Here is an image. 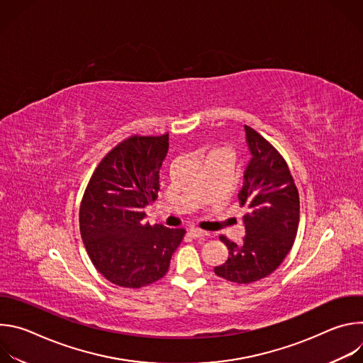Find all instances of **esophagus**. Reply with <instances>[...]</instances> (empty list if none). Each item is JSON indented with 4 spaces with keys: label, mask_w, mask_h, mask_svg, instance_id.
<instances>
[{
    "label": "esophagus",
    "mask_w": 363,
    "mask_h": 363,
    "mask_svg": "<svg viewBox=\"0 0 363 363\" xmlns=\"http://www.w3.org/2000/svg\"><path fill=\"white\" fill-rule=\"evenodd\" d=\"M188 234H189L192 238H199V237H205V235H206V233L202 231V230H199V228H191Z\"/></svg>",
    "instance_id": "obj_1"
}]
</instances>
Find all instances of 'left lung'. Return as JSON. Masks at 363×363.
Returning a JSON list of instances; mask_svg holds the SVG:
<instances>
[{
	"label": "left lung",
	"instance_id": "1",
	"mask_svg": "<svg viewBox=\"0 0 363 363\" xmlns=\"http://www.w3.org/2000/svg\"><path fill=\"white\" fill-rule=\"evenodd\" d=\"M252 158L238 194L245 237L237 245L225 235L227 262L214 269L218 277L237 284H250L270 276L283 263L294 244L300 199L294 179L281 153L260 133L244 126Z\"/></svg>",
	"mask_w": 363,
	"mask_h": 363
}]
</instances>
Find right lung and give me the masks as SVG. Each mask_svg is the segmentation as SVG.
Returning a JSON list of instances; mask_svg holds the SVG:
<instances>
[{"instance_id": "obj_1", "label": "right lung", "mask_w": 363, "mask_h": 363, "mask_svg": "<svg viewBox=\"0 0 363 363\" xmlns=\"http://www.w3.org/2000/svg\"><path fill=\"white\" fill-rule=\"evenodd\" d=\"M168 149V133L132 135L106 153L84 189L80 234L96 270L116 286L140 289L161 280L184 240V228L145 223Z\"/></svg>"}]
</instances>
